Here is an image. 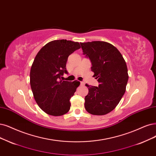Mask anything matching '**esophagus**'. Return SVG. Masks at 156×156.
Returning a JSON list of instances; mask_svg holds the SVG:
<instances>
[{
    "label": "esophagus",
    "mask_w": 156,
    "mask_h": 156,
    "mask_svg": "<svg viewBox=\"0 0 156 156\" xmlns=\"http://www.w3.org/2000/svg\"><path fill=\"white\" fill-rule=\"evenodd\" d=\"M84 82H80V85H81V86H83L84 85Z\"/></svg>",
    "instance_id": "34e87169"
}]
</instances>
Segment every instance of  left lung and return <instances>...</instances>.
Masks as SVG:
<instances>
[{"label": "left lung", "mask_w": 156, "mask_h": 156, "mask_svg": "<svg viewBox=\"0 0 156 156\" xmlns=\"http://www.w3.org/2000/svg\"><path fill=\"white\" fill-rule=\"evenodd\" d=\"M80 45L99 83L98 87L85 84L89 93L85 97V108L91 114H107L118 105L125 93L129 80L126 62L117 48L108 42L93 41Z\"/></svg>", "instance_id": "1"}]
</instances>
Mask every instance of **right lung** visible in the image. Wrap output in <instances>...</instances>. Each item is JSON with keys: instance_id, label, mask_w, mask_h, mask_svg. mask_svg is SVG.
<instances>
[{"instance_id": "1", "label": "right lung", "mask_w": 156, "mask_h": 156, "mask_svg": "<svg viewBox=\"0 0 156 156\" xmlns=\"http://www.w3.org/2000/svg\"><path fill=\"white\" fill-rule=\"evenodd\" d=\"M78 42L67 40L51 41L39 51L30 71V85L38 105L51 116H58L70 109L71 98L80 82L64 81L63 74H68V56L80 49Z\"/></svg>"}]
</instances>
